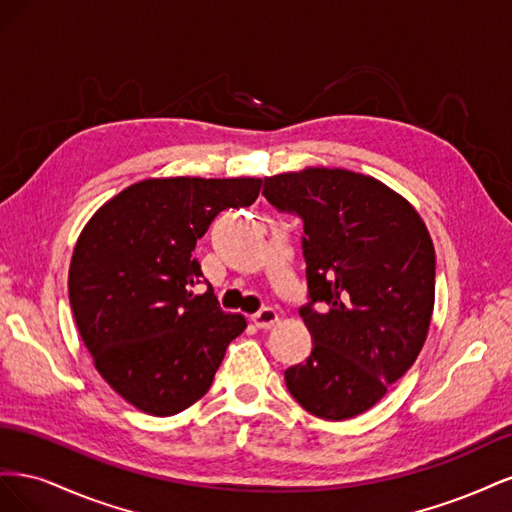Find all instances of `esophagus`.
<instances>
[{
  "label": "esophagus",
  "mask_w": 512,
  "mask_h": 512,
  "mask_svg": "<svg viewBox=\"0 0 512 512\" xmlns=\"http://www.w3.org/2000/svg\"><path fill=\"white\" fill-rule=\"evenodd\" d=\"M252 320L258 329H271L277 322H280V316H277L273 307H265V309H260L258 314H254Z\"/></svg>",
  "instance_id": "34e87169"
}]
</instances>
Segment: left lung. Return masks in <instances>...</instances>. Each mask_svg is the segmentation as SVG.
Instances as JSON below:
<instances>
[{
	"mask_svg": "<svg viewBox=\"0 0 512 512\" xmlns=\"http://www.w3.org/2000/svg\"><path fill=\"white\" fill-rule=\"evenodd\" d=\"M265 198L303 220L312 354L286 386L318 418L346 421L389 391L421 352L436 299V252L408 200L346 168L265 177ZM320 302L318 310L313 303Z\"/></svg>",
	"mask_w": 512,
	"mask_h": 512,
	"instance_id": "8db88e82",
	"label": "left lung"
}]
</instances>
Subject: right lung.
Returning a JSON list of instances; mask_svg holds the SVG:
<instances>
[{
  "instance_id": "obj_1",
  "label": "right lung",
  "mask_w": 512,
  "mask_h": 512,
  "mask_svg": "<svg viewBox=\"0 0 512 512\" xmlns=\"http://www.w3.org/2000/svg\"><path fill=\"white\" fill-rule=\"evenodd\" d=\"M262 179L164 177L121 190L91 215L74 245L68 294L98 374L151 416L203 397L247 322L200 282L196 241L224 209L250 207Z\"/></svg>"
}]
</instances>
